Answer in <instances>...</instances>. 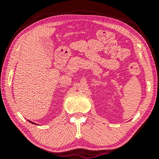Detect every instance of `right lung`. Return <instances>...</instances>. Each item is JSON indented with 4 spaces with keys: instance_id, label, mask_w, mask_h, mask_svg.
Masks as SVG:
<instances>
[{
    "instance_id": "add662e5",
    "label": "right lung",
    "mask_w": 159,
    "mask_h": 159,
    "mask_svg": "<svg viewBox=\"0 0 159 159\" xmlns=\"http://www.w3.org/2000/svg\"><path fill=\"white\" fill-rule=\"evenodd\" d=\"M28 120V121H29V122H30V123H31V124H35V123H33V122H32V121H30V120Z\"/></svg>"
}]
</instances>
